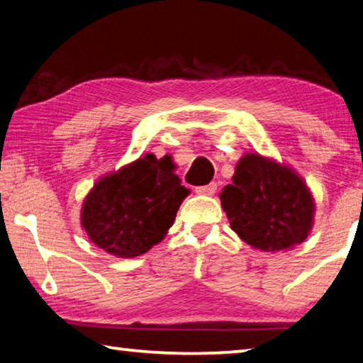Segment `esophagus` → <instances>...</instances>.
Returning <instances> with one entry per match:
<instances>
[{
	"label": "esophagus",
	"mask_w": 363,
	"mask_h": 363,
	"mask_svg": "<svg viewBox=\"0 0 363 363\" xmlns=\"http://www.w3.org/2000/svg\"><path fill=\"white\" fill-rule=\"evenodd\" d=\"M218 190V184L216 182H210L208 186H200L195 187V192L199 195H214Z\"/></svg>",
	"instance_id": "34e87169"
}]
</instances>
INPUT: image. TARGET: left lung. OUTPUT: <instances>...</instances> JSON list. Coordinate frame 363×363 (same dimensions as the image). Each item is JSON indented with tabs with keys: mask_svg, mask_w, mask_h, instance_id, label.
Wrapping results in <instances>:
<instances>
[{
	"mask_svg": "<svg viewBox=\"0 0 363 363\" xmlns=\"http://www.w3.org/2000/svg\"><path fill=\"white\" fill-rule=\"evenodd\" d=\"M219 196L232 230L257 250H291L314 224L315 203L306 182L259 153H245Z\"/></svg>",
	"mask_w": 363,
	"mask_h": 363,
	"instance_id": "left-lung-1",
	"label": "left lung"
}]
</instances>
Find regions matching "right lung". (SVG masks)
I'll return each instance as SVG.
<instances>
[{"label":"right lung","mask_w":363,"mask_h":363,"mask_svg":"<svg viewBox=\"0 0 363 363\" xmlns=\"http://www.w3.org/2000/svg\"><path fill=\"white\" fill-rule=\"evenodd\" d=\"M187 195L171 157L147 153L94 184L82 208V225L107 253L140 256L163 240Z\"/></svg>","instance_id":"add662e5"}]
</instances>
